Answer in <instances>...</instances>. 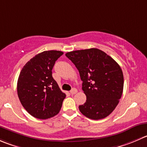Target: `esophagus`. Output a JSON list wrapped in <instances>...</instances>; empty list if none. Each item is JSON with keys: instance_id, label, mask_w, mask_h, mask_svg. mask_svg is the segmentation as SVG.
<instances>
[{"instance_id": "34e87169", "label": "esophagus", "mask_w": 147, "mask_h": 147, "mask_svg": "<svg viewBox=\"0 0 147 147\" xmlns=\"http://www.w3.org/2000/svg\"><path fill=\"white\" fill-rule=\"evenodd\" d=\"M77 92H78V90H77L76 88H72V89L70 90V93L72 94V95H75V94L77 93Z\"/></svg>"}]
</instances>
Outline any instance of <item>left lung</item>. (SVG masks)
Instances as JSON below:
<instances>
[{
  "mask_svg": "<svg viewBox=\"0 0 147 147\" xmlns=\"http://www.w3.org/2000/svg\"><path fill=\"white\" fill-rule=\"evenodd\" d=\"M67 57L78 69L86 102L79 105L85 116L99 120L109 116L121 98L123 75L112 57L96 48L67 52Z\"/></svg>",
  "mask_w": 147,
  "mask_h": 147,
  "instance_id": "obj_1",
  "label": "left lung"
}]
</instances>
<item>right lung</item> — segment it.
Here are the masks:
<instances>
[{
    "label": "right lung",
    "instance_id": "1",
    "mask_svg": "<svg viewBox=\"0 0 147 147\" xmlns=\"http://www.w3.org/2000/svg\"><path fill=\"white\" fill-rule=\"evenodd\" d=\"M61 51H45L31 58L20 72L17 82L18 96L27 112L39 119L57 114L66 97L52 78L55 62Z\"/></svg>",
    "mask_w": 147,
    "mask_h": 147
}]
</instances>
